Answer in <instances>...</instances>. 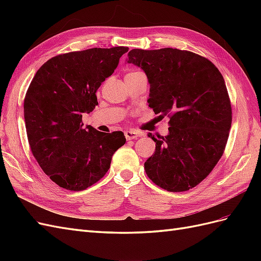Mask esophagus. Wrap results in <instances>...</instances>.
<instances>
[{
    "label": "esophagus",
    "mask_w": 261,
    "mask_h": 261,
    "mask_svg": "<svg viewBox=\"0 0 261 261\" xmlns=\"http://www.w3.org/2000/svg\"><path fill=\"white\" fill-rule=\"evenodd\" d=\"M139 136H141L139 133H137V132H134V130H127V132H125V137H126V139L127 140H132V139H136L137 137H139Z\"/></svg>",
    "instance_id": "obj_1"
}]
</instances>
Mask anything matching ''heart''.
Listing matches in <instances>:
<instances>
[{"instance_id":"heart-1","label":"heart","mask_w":261,"mask_h":261,"mask_svg":"<svg viewBox=\"0 0 261 261\" xmlns=\"http://www.w3.org/2000/svg\"><path fill=\"white\" fill-rule=\"evenodd\" d=\"M136 73H138V72H135V70H134V72H129L127 75H132V74H136Z\"/></svg>"}]
</instances>
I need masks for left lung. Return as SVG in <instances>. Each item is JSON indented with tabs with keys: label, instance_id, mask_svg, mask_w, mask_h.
<instances>
[{
	"label": "left lung",
	"instance_id": "obj_1",
	"mask_svg": "<svg viewBox=\"0 0 261 261\" xmlns=\"http://www.w3.org/2000/svg\"><path fill=\"white\" fill-rule=\"evenodd\" d=\"M127 63L140 67L150 84L148 103L168 116L167 136H148L155 151L145 162L148 177L169 192L198 185L222 156L232 124V108L219 69L185 50L133 49Z\"/></svg>",
	"mask_w": 261,
	"mask_h": 261
}]
</instances>
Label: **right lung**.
Listing matches in <instances>:
<instances>
[{
	"mask_svg": "<svg viewBox=\"0 0 261 261\" xmlns=\"http://www.w3.org/2000/svg\"><path fill=\"white\" fill-rule=\"evenodd\" d=\"M127 46L60 54L38 69L23 100L28 143L55 184L80 192L103 177L126 138L83 123L98 106L96 92L117 67Z\"/></svg>",
	"mask_w": 261,
	"mask_h": 261,
	"instance_id": "obj_1",
	"label": "right lung"
}]
</instances>
